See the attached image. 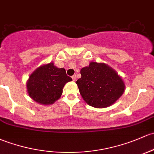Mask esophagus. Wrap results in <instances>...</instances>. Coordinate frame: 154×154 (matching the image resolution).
Returning <instances> with one entry per match:
<instances>
[{
	"mask_svg": "<svg viewBox=\"0 0 154 154\" xmlns=\"http://www.w3.org/2000/svg\"><path fill=\"white\" fill-rule=\"evenodd\" d=\"M72 80H74V81H75V80H77V76H76V75H73L72 76Z\"/></svg>",
	"mask_w": 154,
	"mask_h": 154,
	"instance_id": "esophagus-1",
	"label": "esophagus"
}]
</instances>
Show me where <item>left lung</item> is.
<instances>
[{
    "instance_id": "8db88e82",
    "label": "left lung",
    "mask_w": 154,
    "mask_h": 154,
    "mask_svg": "<svg viewBox=\"0 0 154 154\" xmlns=\"http://www.w3.org/2000/svg\"><path fill=\"white\" fill-rule=\"evenodd\" d=\"M76 82L83 100L94 108H106L123 94L125 84L114 70L104 63H90L80 71Z\"/></svg>"
}]
</instances>
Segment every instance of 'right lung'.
<instances>
[{
    "label": "right lung",
    "instance_id": "right-lung-1",
    "mask_svg": "<svg viewBox=\"0 0 154 154\" xmlns=\"http://www.w3.org/2000/svg\"><path fill=\"white\" fill-rule=\"evenodd\" d=\"M72 80L64 69H58L50 63L39 67L31 74L27 91L37 103L51 105L60 97L65 84Z\"/></svg>",
    "mask_w": 154,
    "mask_h": 154
}]
</instances>
